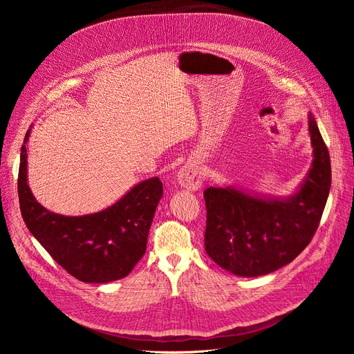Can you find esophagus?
Returning a JSON list of instances; mask_svg holds the SVG:
<instances>
[{
  "mask_svg": "<svg viewBox=\"0 0 354 354\" xmlns=\"http://www.w3.org/2000/svg\"><path fill=\"white\" fill-rule=\"evenodd\" d=\"M201 182H203V175H201L197 162L193 160L186 161L178 172L179 186L183 187L185 190L194 192L201 187Z\"/></svg>",
  "mask_w": 354,
  "mask_h": 354,
  "instance_id": "obj_1",
  "label": "esophagus"
}]
</instances>
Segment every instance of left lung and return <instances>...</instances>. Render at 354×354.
<instances>
[{
    "instance_id": "8db88e82",
    "label": "left lung",
    "mask_w": 354,
    "mask_h": 354,
    "mask_svg": "<svg viewBox=\"0 0 354 354\" xmlns=\"http://www.w3.org/2000/svg\"><path fill=\"white\" fill-rule=\"evenodd\" d=\"M314 160L307 176L287 197L232 185L205 190L207 255L241 277L269 274L292 262L313 239L330 190V158L315 118L308 115Z\"/></svg>"
}]
</instances>
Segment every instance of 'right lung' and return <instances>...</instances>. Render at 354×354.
<instances>
[{"label":"right lung","mask_w":354,"mask_h":354,"mask_svg":"<svg viewBox=\"0 0 354 354\" xmlns=\"http://www.w3.org/2000/svg\"><path fill=\"white\" fill-rule=\"evenodd\" d=\"M21 148L18 196L30 234L64 270L84 283L126 277L145 254L147 238L162 197L160 178L134 185L116 203L97 213L63 216L48 212L28 185L26 142Z\"/></svg>","instance_id":"obj_1"}]
</instances>
